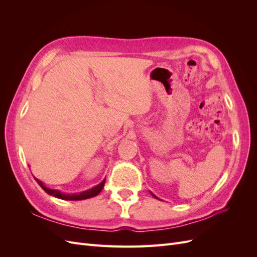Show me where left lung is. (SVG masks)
Segmentation results:
<instances>
[{
	"mask_svg": "<svg viewBox=\"0 0 257 257\" xmlns=\"http://www.w3.org/2000/svg\"><path fill=\"white\" fill-rule=\"evenodd\" d=\"M151 195H152V196H153V197H155V198H158V197H157V196H155V195H154V194H153V193H151ZM158 199H159V198H158Z\"/></svg>",
	"mask_w": 257,
	"mask_h": 257,
	"instance_id": "left-lung-1",
	"label": "left lung"
}]
</instances>
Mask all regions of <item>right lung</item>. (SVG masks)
<instances>
[{
	"instance_id": "1",
	"label": "right lung",
	"mask_w": 257,
	"mask_h": 257,
	"mask_svg": "<svg viewBox=\"0 0 257 257\" xmlns=\"http://www.w3.org/2000/svg\"><path fill=\"white\" fill-rule=\"evenodd\" d=\"M36 182L40 184L41 188L47 193L49 194V195L53 196V197H57V198H60V199H64V200H82V199H88V198H91V197H94L96 195H98V194L100 193V191L103 190L104 188V184H105V180L106 179H104V180L100 182L99 184L93 186L92 189H89L87 191H82L80 193H73V194H67V193H63L61 192L59 190H54V189H49L47 188V186L45 185V183L41 180H38L37 178H35Z\"/></svg>"
}]
</instances>
